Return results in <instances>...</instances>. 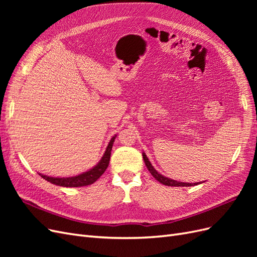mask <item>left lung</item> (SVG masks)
<instances>
[{
	"instance_id": "8db88e82",
	"label": "left lung",
	"mask_w": 257,
	"mask_h": 257,
	"mask_svg": "<svg viewBox=\"0 0 257 257\" xmlns=\"http://www.w3.org/2000/svg\"><path fill=\"white\" fill-rule=\"evenodd\" d=\"M143 158H144V161H145V164L147 166V168L149 169V172L151 173V175L157 179V180L159 182H161L162 184L164 185H168V186H194V185H197V184H200L201 182H196V183H189V182H180V181H176V180H173V179H169L165 176H163L161 174H159L157 170L154 169V167L152 166V164L150 163L149 159L147 158L146 153L143 152ZM204 182V181H203Z\"/></svg>"
}]
</instances>
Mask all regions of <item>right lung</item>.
<instances>
[{
  "label": "right lung",
  "mask_w": 257,
  "mask_h": 257,
  "mask_svg": "<svg viewBox=\"0 0 257 257\" xmlns=\"http://www.w3.org/2000/svg\"><path fill=\"white\" fill-rule=\"evenodd\" d=\"M115 137L116 135L110 139L109 144H108L106 148V151L103 155V158L100 159V161L94 167L88 170V172L82 173L78 176L68 177V178H54V177L45 176L42 174H38V175L52 184L65 186V188H78V186H85V185H90L92 183H94L97 179L105 173V170L108 167V164H109L111 149H112V145Z\"/></svg>",
  "instance_id": "right-lung-1"
}]
</instances>
